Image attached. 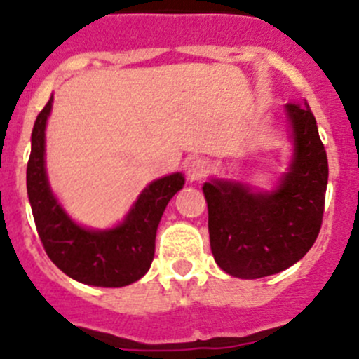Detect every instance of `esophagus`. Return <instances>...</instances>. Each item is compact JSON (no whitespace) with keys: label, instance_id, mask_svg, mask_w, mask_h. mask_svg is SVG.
<instances>
[{"label":"esophagus","instance_id":"34e87169","mask_svg":"<svg viewBox=\"0 0 359 359\" xmlns=\"http://www.w3.org/2000/svg\"><path fill=\"white\" fill-rule=\"evenodd\" d=\"M206 173H208V165H206V161H203V159H193V161L189 163V166H187V179L191 180V182H198V180H203L206 177Z\"/></svg>","mask_w":359,"mask_h":359}]
</instances>
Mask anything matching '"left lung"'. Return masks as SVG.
<instances>
[{
	"label": "left lung",
	"mask_w": 359,
	"mask_h": 359,
	"mask_svg": "<svg viewBox=\"0 0 359 359\" xmlns=\"http://www.w3.org/2000/svg\"><path fill=\"white\" fill-rule=\"evenodd\" d=\"M292 159L274 189L212 179L203 184L210 247L222 271L257 280L288 269L316 241L325 210L328 159L309 104L285 106Z\"/></svg>",
	"instance_id": "8db88e82"
}]
</instances>
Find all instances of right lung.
I'll use <instances>...</instances> for the list:
<instances>
[{"instance_id":"add662e5","label":"right lung","mask_w":359,"mask_h":359,"mask_svg":"<svg viewBox=\"0 0 359 359\" xmlns=\"http://www.w3.org/2000/svg\"><path fill=\"white\" fill-rule=\"evenodd\" d=\"M52 104L53 95L36 118L27 163V196L46 255L79 283L106 288L135 283L149 271L159 220L186 179L177 172L153 180L118 226L109 229L81 226L57 200L46 175L45 130Z\"/></svg>"}]
</instances>
